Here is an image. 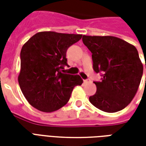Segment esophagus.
Instances as JSON below:
<instances>
[{
	"label": "esophagus",
	"instance_id": "1",
	"mask_svg": "<svg viewBox=\"0 0 146 146\" xmlns=\"http://www.w3.org/2000/svg\"><path fill=\"white\" fill-rule=\"evenodd\" d=\"M91 81H90V80H84V84H88V83H90Z\"/></svg>",
	"mask_w": 146,
	"mask_h": 146
}]
</instances>
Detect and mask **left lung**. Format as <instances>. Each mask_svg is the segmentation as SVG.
<instances>
[{
  "mask_svg": "<svg viewBox=\"0 0 146 146\" xmlns=\"http://www.w3.org/2000/svg\"><path fill=\"white\" fill-rule=\"evenodd\" d=\"M82 40L92 53L93 69L102 76L94 82L97 91L89 101L106 113L122 110L136 95L143 73L137 49L116 36L84 35Z\"/></svg>",
  "mask_w": 146,
  "mask_h": 146,
  "instance_id": "1",
  "label": "left lung"
}]
</instances>
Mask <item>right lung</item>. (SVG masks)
<instances>
[{
	"label": "right lung",
	"mask_w": 146,
	"mask_h": 146,
	"mask_svg": "<svg viewBox=\"0 0 146 146\" xmlns=\"http://www.w3.org/2000/svg\"><path fill=\"white\" fill-rule=\"evenodd\" d=\"M82 38L81 34L44 31L33 35L23 46L18 76L21 91L36 110L51 113L70 100L75 86L81 85L79 75L62 73L66 51Z\"/></svg>",
	"instance_id": "right-lung-1"
}]
</instances>
